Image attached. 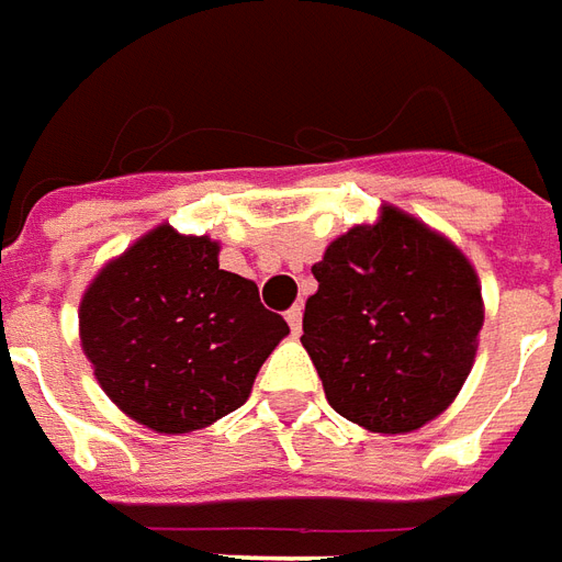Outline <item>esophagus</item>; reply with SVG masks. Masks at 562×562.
I'll list each match as a JSON object with an SVG mask.
<instances>
[{
  "label": "esophagus",
  "instance_id": "34e87169",
  "mask_svg": "<svg viewBox=\"0 0 562 562\" xmlns=\"http://www.w3.org/2000/svg\"><path fill=\"white\" fill-rule=\"evenodd\" d=\"M288 324L290 329H293V336H300V329H302V305H293V308H288Z\"/></svg>",
  "mask_w": 562,
  "mask_h": 562
}]
</instances>
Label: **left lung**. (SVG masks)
I'll use <instances>...</instances> for the list:
<instances>
[{"label": "left lung", "instance_id": "8db88e82", "mask_svg": "<svg viewBox=\"0 0 562 562\" xmlns=\"http://www.w3.org/2000/svg\"><path fill=\"white\" fill-rule=\"evenodd\" d=\"M302 345L338 415L412 432L463 387L484 324L475 269L448 238L396 209L353 226L314 262Z\"/></svg>", "mask_w": 562, "mask_h": 562}]
</instances>
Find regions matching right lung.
Here are the masks:
<instances>
[{
	"mask_svg": "<svg viewBox=\"0 0 562 562\" xmlns=\"http://www.w3.org/2000/svg\"><path fill=\"white\" fill-rule=\"evenodd\" d=\"M81 345L99 384L157 432L236 412L288 336L257 284L217 266V241L157 226L109 262L81 300Z\"/></svg>",
	"mask_w": 562,
	"mask_h": 562,
	"instance_id": "1",
	"label": "right lung"
}]
</instances>
